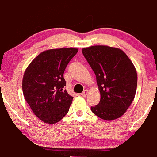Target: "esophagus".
Wrapping results in <instances>:
<instances>
[{
  "mask_svg": "<svg viewBox=\"0 0 157 157\" xmlns=\"http://www.w3.org/2000/svg\"><path fill=\"white\" fill-rule=\"evenodd\" d=\"M89 94V91H88V90H85V91H83V92L82 93V97H86V96H87V94Z\"/></svg>",
  "mask_w": 157,
  "mask_h": 157,
  "instance_id": "34e87169",
  "label": "esophagus"
}]
</instances>
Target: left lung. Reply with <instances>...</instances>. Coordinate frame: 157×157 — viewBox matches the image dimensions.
I'll return each mask as SVG.
<instances>
[{
  "label": "left lung",
  "mask_w": 157,
  "mask_h": 157,
  "mask_svg": "<svg viewBox=\"0 0 157 157\" xmlns=\"http://www.w3.org/2000/svg\"><path fill=\"white\" fill-rule=\"evenodd\" d=\"M96 75L100 101L91 111L105 120L122 116L134 100L137 73L127 55L118 48L92 46L82 50Z\"/></svg>",
  "instance_id": "left-lung-1"
}]
</instances>
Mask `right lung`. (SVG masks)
<instances>
[{"mask_svg":"<svg viewBox=\"0 0 157 157\" xmlns=\"http://www.w3.org/2000/svg\"><path fill=\"white\" fill-rule=\"evenodd\" d=\"M76 48H52L41 52L25 71L22 88L25 100L44 122L55 124L68 113L73 97L64 89V71L77 54Z\"/></svg>","mask_w":157,"mask_h":157,"instance_id":"obj_1","label":"right lung"}]
</instances>
